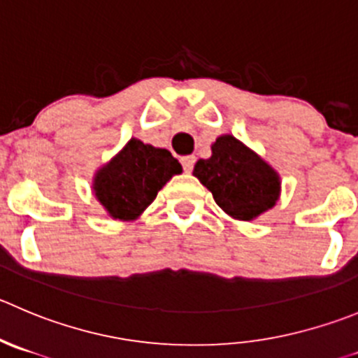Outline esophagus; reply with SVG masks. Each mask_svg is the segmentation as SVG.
I'll use <instances>...</instances> for the list:
<instances>
[{"label": "esophagus", "instance_id": "1", "mask_svg": "<svg viewBox=\"0 0 358 358\" xmlns=\"http://www.w3.org/2000/svg\"><path fill=\"white\" fill-rule=\"evenodd\" d=\"M195 156H182L181 158V163H182V169H185V172H192L193 166H195Z\"/></svg>", "mask_w": 358, "mask_h": 358}]
</instances>
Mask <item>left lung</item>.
Wrapping results in <instances>:
<instances>
[{"instance_id": "left-lung-1", "label": "left lung", "mask_w": 358, "mask_h": 358, "mask_svg": "<svg viewBox=\"0 0 358 358\" xmlns=\"http://www.w3.org/2000/svg\"><path fill=\"white\" fill-rule=\"evenodd\" d=\"M193 176L213 193L224 213L243 221L271 209L281 185L278 173L232 135L216 138L213 156L199 159Z\"/></svg>"}]
</instances>
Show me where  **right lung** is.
<instances>
[{"label":"right lung","instance_id":"1","mask_svg":"<svg viewBox=\"0 0 358 358\" xmlns=\"http://www.w3.org/2000/svg\"><path fill=\"white\" fill-rule=\"evenodd\" d=\"M182 166L166 149L131 138L94 177V193L114 220H135Z\"/></svg>","mask_w":358,"mask_h":358}]
</instances>
